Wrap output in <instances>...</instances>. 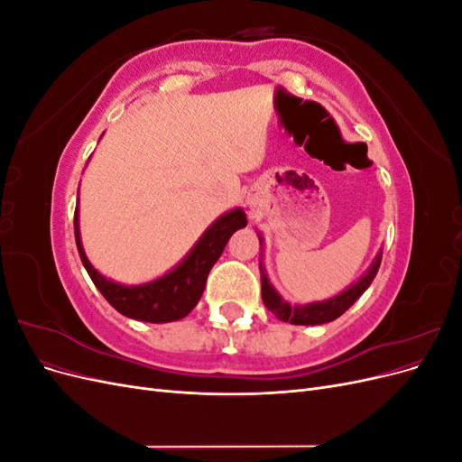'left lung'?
Listing matches in <instances>:
<instances>
[{"instance_id": "1", "label": "left lung", "mask_w": 462, "mask_h": 462, "mask_svg": "<svg viewBox=\"0 0 462 462\" xmlns=\"http://www.w3.org/2000/svg\"><path fill=\"white\" fill-rule=\"evenodd\" d=\"M260 243H262V235ZM382 263V250L377 253L375 260L368 268V272L362 275L356 283H353L348 289H345L339 295H335L328 300L321 302H310V304H295L291 306L287 300L282 299V295L273 289L270 283L268 275H265L262 263H260V272H262V300L265 304V309L275 314L277 319L289 321V324L295 326H319V324H328V321L337 319L343 312H346L351 306L360 299L362 292H365L370 283L374 282V277L380 270Z\"/></svg>"}]
</instances>
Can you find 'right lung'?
<instances>
[{"mask_svg": "<svg viewBox=\"0 0 462 462\" xmlns=\"http://www.w3.org/2000/svg\"><path fill=\"white\" fill-rule=\"evenodd\" d=\"M246 226V214L243 208H235L231 212L217 217L209 226L199 243L192 246L190 253L183 258L179 265L150 283L143 285H121L104 277L100 272L94 270V265L88 262L85 248L80 241L79 229V204L75 209V241L79 248V256L85 263V268L102 292L104 299L114 306L123 316L150 321V324H167V321H177L185 318L194 306L199 304L206 279L212 265L221 256L231 235L236 229Z\"/></svg>", "mask_w": 462, "mask_h": 462, "instance_id": "right-lung-1", "label": "right lung"}]
</instances>
